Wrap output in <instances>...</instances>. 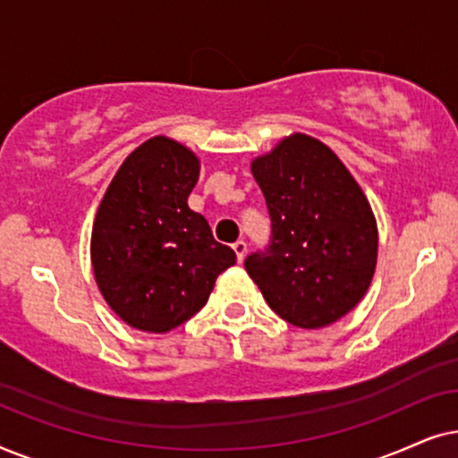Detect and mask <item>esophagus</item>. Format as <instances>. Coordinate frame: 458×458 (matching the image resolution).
<instances>
[{
    "label": "esophagus",
    "instance_id": "esophagus-1",
    "mask_svg": "<svg viewBox=\"0 0 458 458\" xmlns=\"http://www.w3.org/2000/svg\"><path fill=\"white\" fill-rule=\"evenodd\" d=\"M233 249H234V253H236V259H239V261L245 259V255H247V242L245 241H236L234 245H233Z\"/></svg>",
    "mask_w": 458,
    "mask_h": 458
}]
</instances>
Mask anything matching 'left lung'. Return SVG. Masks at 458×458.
<instances>
[{"label":"left lung","mask_w":458,"mask_h":458,"mask_svg":"<svg viewBox=\"0 0 458 458\" xmlns=\"http://www.w3.org/2000/svg\"><path fill=\"white\" fill-rule=\"evenodd\" d=\"M270 242L245 267L280 318L320 328L367 293L377 266V224L360 186L318 140L295 133L255 158Z\"/></svg>","instance_id":"left-lung-1"}]
</instances>
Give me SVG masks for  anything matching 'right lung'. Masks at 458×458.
I'll use <instances>...</instances> for the list:
<instances>
[{
  "mask_svg": "<svg viewBox=\"0 0 458 458\" xmlns=\"http://www.w3.org/2000/svg\"><path fill=\"white\" fill-rule=\"evenodd\" d=\"M199 158L157 136L119 167L91 230L98 289L114 314L148 333H167L209 300L216 278L236 253L213 239L209 224L188 207Z\"/></svg>",
  "mask_w": 458,
  "mask_h": 458,
  "instance_id": "add662e5",
  "label": "right lung"
}]
</instances>
